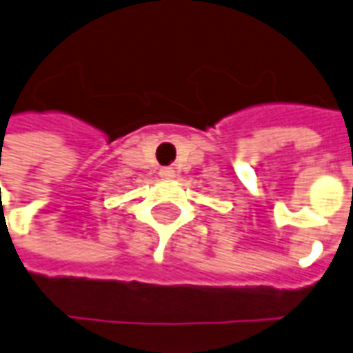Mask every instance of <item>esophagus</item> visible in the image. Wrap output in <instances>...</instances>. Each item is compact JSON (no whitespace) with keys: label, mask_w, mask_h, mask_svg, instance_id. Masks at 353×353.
Returning a JSON list of instances; mask_svg holds the SVG:
<instances>
[{"label":"esophagus","mask_w":353,"mask_h":353,"mask_svg":"<svg viewBox=\"0 0 353 353\" xmlns=\"http://www.w3.org/2000/svg\"><path fill=\"white\" fill-rule=\"evenodd\" d=\"M159 176L161 179H167V181H169V179H174V169H172V167H163L159 171Z\"/></svg>","instance_id":"obj_1"}]
</instances>
